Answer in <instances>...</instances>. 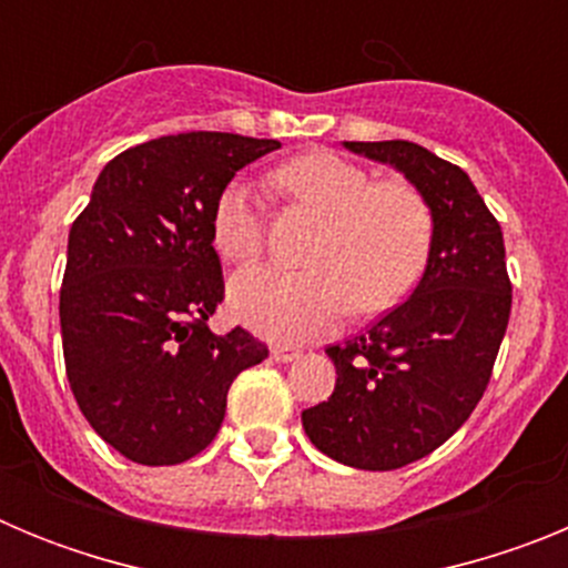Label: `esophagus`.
Listing matches in <instances>:
<instances>
[{
    "label": "esophagus",
    "instance_id": "1",
    "mask_svg": "<svg viewBox=\"0 0 568 568\" xmlns=\"http://www.w3.org/2000/svg\"><path fill=\"white\" fill-rule=\"evenodd\" d=\"M270 353H273V358L275 361H281V364H287V361H295L301 355V349L298 346H293V344H273L270 346Z\"/></svg>",
    "mask_w": 568,
    "mask_h": 568
}]
</instances>
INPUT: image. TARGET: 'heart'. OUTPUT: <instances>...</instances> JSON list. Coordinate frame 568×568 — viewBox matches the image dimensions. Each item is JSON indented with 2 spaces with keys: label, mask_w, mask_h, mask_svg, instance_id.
Wrapping results in <instances>:
<instances>
[{
  "label": "heart",
  "mask_w": 568,
  "mask_h": 568,
  "mask_svg": "<svg viewBox=\"0 0 568 568\" xmlns=\"http://www.w3.org/2000/svg\"><path fill=\"white\" fill-rule=\"evenodd\" d=\"M273 182L321 219L304 273L255 267L230 284V307L247 327L273 338H313L355 307L373 315L413 293L429 264L433 207L415 184L373 182L369 170L333 150L295 155ZM210 239L227 264H253L264 253V222L244 182L215 195Z\"/></svg>",
  "instance_id": "heart-1"
}]
</instances>
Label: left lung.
<instances>
[{
	"label": "left lung",
	"instance_id": "obj_1",
	"mask_svg": "<svg viewBox=\"0 0 568 568\" xmlns=\"http://www.w3.org/2000/svg\"><path fill=\"white\" fill-rule=\"evenodd\" d=\"M393 164L433 207L435 239L415 293L364 335L327 346L335 389L301 413L321 453L355 469L420 460L484 398L511 310L498 219L469 175L415 142H344Z\"/></svg>",
	"mask_w": 568,
	"mask_h": 568
}]
</instances>
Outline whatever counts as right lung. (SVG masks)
<instances>
[{"label": "right lung", "instance_id": "1", "mask_svg": "<svg viewBox=\"0 0 568 568\" xmlns=\"http://www.w3.org/2000/svg\"><path fill=\"white\" fill-rule=\"evenodd\" d=\"M275 139L162 135L104 164L70 227L59 293L64 369L88 424L133 464L173 466L213 444L235 375L267 344L210 333L224 301L215 195Z\"/></svg>", "mask_w": 568, "mask_h": 568}]
</instances>
